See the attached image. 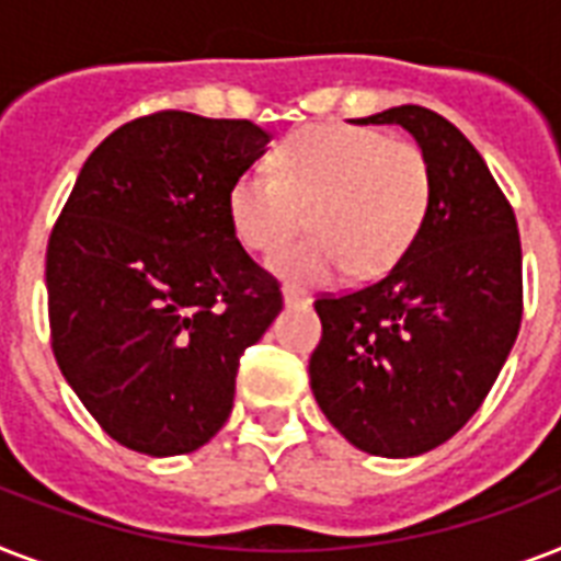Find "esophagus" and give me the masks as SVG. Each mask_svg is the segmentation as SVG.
Segmentation results:
<instances>
[{"label": "esophagus", "instance_id": "obj_1", "mask_svg": "<svg viewBox=\"0 0 561 561\" xmlns=\"http://www.w3.org/2000/svg\"><path fill=\"white\" fill-rule=\"evenodd\" d=\"M282 299H285V306H288V308L311 306V297H308V294H302V290H297V288L282 290Z\"/></svg>", "mask_w": 561, "mask_h": 561}]
</instances>
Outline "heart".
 <instances>
[{
    "instance_id": "obj_1",
    "label": "heart",
    "mask_w": 561,
    "mask_h": 561,
    "mask_svg": "<svg viewBox=\"0 0 561 561\" xmlns=\"http://www.w3.org/2000/svg\"><path fill=\"white\" fill-rule=\"evenodd\" d=\"M434 171L413 142L381 130L317 125L273 153V171H241L227 194L229 227L247 250L273 253L309 211L316 236L279 251L271 273L288 288H323L346 271L378 276L425 224Z\"/></svg>"
}]
</instances>
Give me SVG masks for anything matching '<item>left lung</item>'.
I'll list each match as a JSON object with an SVG mask.
<instances>
[{
  "mask_svg": "<svg viewBox=\"0 0 561 561\" xmlns=\"http://www.w3.org/2000/svg\"><path fill=\"white\" fill-rule=\"evenodd\" d=\"M355 125H399L434 171L427 218L383 279L317 299L311 392L360 451L416 457L460 431L522 325L513 206L474 145L439 113L401 104Z\"/></svg>",
  "mask_w": 561,
  "mask_h": 561,
  "instance_id": "1",
  "label": "left lung"
}]
</instances>
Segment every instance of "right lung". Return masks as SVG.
<instances>
[{
    "label": "right lung",
    "mask_w": 561,
    "mask_h": 561,
    "mask_svg": "<svg viewBox=\"0 0 561 561\" xmlns=\"http://www.w3.org/2000/svg\"><path fill=\"white\" fill-rule=\"evenodd\" d=\"M271 134L165 110L90 153L48 238L51 350L118 445L197 451L232 413L238 358L282 294L229 227L232 180Z\"/></svg>",
    "instance_id": "obj_1"
}]
</instances>
